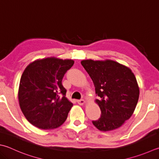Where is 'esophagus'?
<instances>
[{
  "label": "esophagus",
  "instance_id": "34e87169",
  "mask_svg": "<svg viewBox=\"0 0 159 159\" xmlns=\"http://www.w3.org/2000/svg\"><path fill=\"white\" fill-rule=\"evenodd\" d=\"M77 103L80 104V105H83V104L86 102V101L84 100H77Z\"/></svg>",
  "mask_w": 159,
  "mask_h": 159
}]
</instances>
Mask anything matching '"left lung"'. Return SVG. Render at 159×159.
Listing matches in <instances>:
<instances>
[{
    "mask_svg": "<svg viewBox=\"0 0 159 159\" xmlns=\"http://www.w3.org/2000/svg\"><path fill=\"white\" fill-rule=\"evenodd\" d=\"M94 84L95 100L101 116L92 121L99 130L107 131L121 127L130 118L139 98L136 79L129 68L112 61H81Z\"/></svg>",
    "mask_w": 159,
    "mask_h": 159,
    "instance_id": "left-lung-1",
    "label": "left lung"
}]
</instances>
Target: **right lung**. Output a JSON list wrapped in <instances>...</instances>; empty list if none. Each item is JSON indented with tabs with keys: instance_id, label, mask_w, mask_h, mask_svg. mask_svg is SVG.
<instances>
[{
	"instance_id": "obj_1",
	"label": "right lung",
	"mask_w": 159,
	"mask_h": 159,
	"mask_svg": "<svg viewBox=\"0 0 159 159\" xmlns=\"http://www.w3.org/2000/svg\"><path fill=\"white\" fill-rule=\"evenodd\" d=\"M74 61L49 57L30 64L19 89V105L26 119L41 129L57 128L66 120L73 103L61 82Z\"/></svg>"
}]
</instances>
